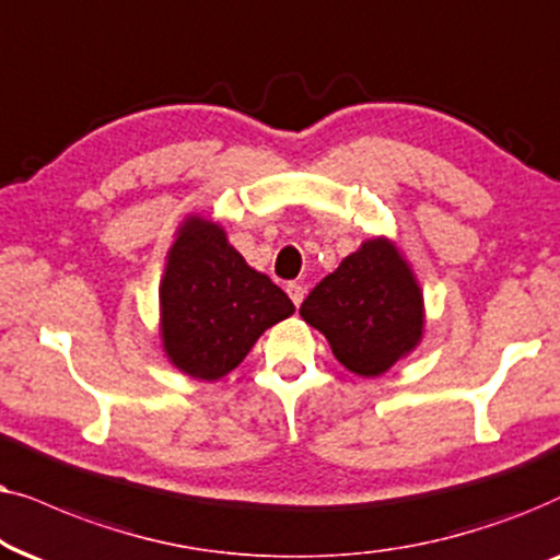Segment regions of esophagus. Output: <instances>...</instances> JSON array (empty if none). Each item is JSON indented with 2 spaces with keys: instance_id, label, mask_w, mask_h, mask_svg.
I'll list each match as a JSON object with an SVG mask.
<instances>
[{
  "instance_id": "34e87169",
  "label": "esophagus",
  "mask_w": 560,
  "mask_h": 560,
  "mask_svg": "<svg viewBox=\"0 0 560 560\" xmlns=\"http://www.w3.org/2000/svg\"><path fill=\"white\" fill-rule=\"evenodd\" d=\"M287 294L292 296V302L296 304V307H300L302 300H304V287L300 284V281H289V284H287Z\"/></svg>"
}]
</instances>
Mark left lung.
Returning <instances> with one entry per match:
<instances>
[{"mask_svg": "<svg viewBox=\"0 0 560 560\" xmlns=\"http://www.w3.org/2000/svg\"><path fill=\"white\" fill-rule=\"evenodd\" d=\"M300 315L358 376H382L420 346L424 302L407 258L389 237H371L342 258L302 302Z\"/></svg>", "mask_w": 560, "mask_h": 560, "instance_id": "8db88e82", "label": "left lung"}]
</instances>
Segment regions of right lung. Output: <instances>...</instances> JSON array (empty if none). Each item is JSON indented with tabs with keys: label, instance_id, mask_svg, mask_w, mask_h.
I'll use <instances>...</instances> for the list:
<instances>
[{
	"label": "right lung",
	"instance_id": "right-lung-1",
	"mask_svg": "<svg viewBox=\"0 0 560 560\" xmlns=\"http://www.w3.org/2000/svg\"><path fill=\"white\" fill-rule=\"evenodd\" d=\"M159 300L163 353L199 382H218L241 366L268 327L294 315L292 300L202 214L178 225Z\"/></svg>",
	"mask_w": 560,
	"mask_h": 560
}]
</instances>
